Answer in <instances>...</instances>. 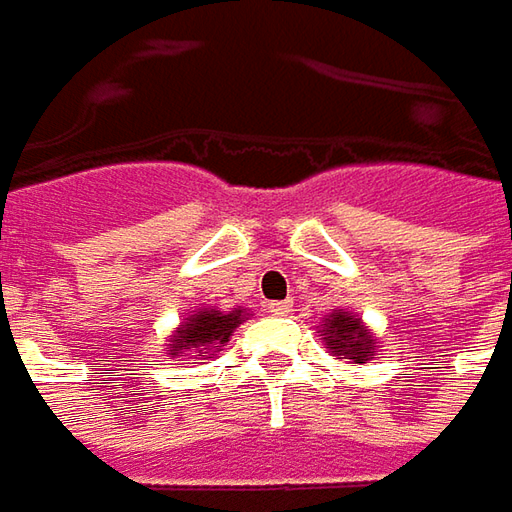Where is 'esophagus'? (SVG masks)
Wrapping results in <instances>:
<instances>
[{"label":"esophagus","mask_w":512,"mask_h":512,"mask_svg":"<svg viewBox=\"0 0 512 512\" xmlns=\"http://www.w3.org/2000/svg\"><path fill=\"white\" fill-rule=\"evenodd\" d=\"M267 310H270V313H273V316H287V313H290V310H293V305H290V302H270V305H267Z\"/></svg>","instance_id":"1"}]
</instances>
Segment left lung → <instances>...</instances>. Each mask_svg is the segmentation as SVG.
<instances>
[{
    "label": "left lung",
    "mask_w": 512,
    "mask_h": 512,
    "mask_svg": "<svg viewBox=\"0 0 512 512\" xmlns=\"http://www.w3.org/2000/svg\"><path fill=\"white\" fill-rule=\"evenodd\" d=\"M319 336L327 350L347 364H367L379 353V339L350 310H333L319 325Z\"/></svg>",
    "instance_id": "left-lung-1"
}]
</instances>
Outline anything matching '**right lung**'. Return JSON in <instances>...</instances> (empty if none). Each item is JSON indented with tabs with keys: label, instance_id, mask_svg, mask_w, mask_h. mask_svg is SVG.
Here are the masks:
<instances>
[{
	"label": "right lung",
	"instance_id": "1",
	"mask_svg": "<svg viewBox=\"0 0 512 512\" xmlns=\"http://www.w3.org/2000/svg\"><path fill=\"white\" fill-rule=\"evenodd\" d=\"M245 319H250V310L247 307H230V310L196 307L170 333V344L165 350H168L170 359H179V362L213 359L230 342L233 330L242 325Z\"/></svg>",
	"mask_w": 512,
	"mask_h": 512
}]
</instances>
